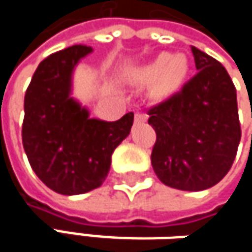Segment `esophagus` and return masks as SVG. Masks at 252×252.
Listing matches in <instances>:
<instances>
[{
	"label": "esophagus",
	"instance_id": "1",
	"mask_svg": "<svg viewBox=\"0 0 252 252\" xmlns=\"http://www.w3.org/2000/svg\"><path fill=\"white\" fill-rule=\"evenodd\" d=\"M135 124H141V123H146L147 121V115L146 114H141V112H135V118H134Z\"/></svg>",
	"mask_w": 252,
	"mask_h": 252
}]
</instances>
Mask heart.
<instances>
[{
  "mask_svg": "<svg viewBox=\"0 0 252 252\" xmlns=\"http://www.w3.org/2000/svg\"><path fill=\"white\" fill-rule=\"evenodd\" d=\"M189 73L188 58L182 54H159L153 61L137 71V80L143 84H152L158 96H169L184 84Z\"/></svg>",
  "mask_w": 252,
  "mask_h": 252,
  "instance_id": "b5f03b06",
  "label": "heart"
}]
</instances>
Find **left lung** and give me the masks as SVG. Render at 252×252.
<instances>
[{
    "instance_id": "left-lung-1",
    "label": "left lung",
    "mask_w": 252,
    "mask_h": 252,
    "mask_svg": "<svg viewBox=\"0 0 252 252\" xmlns=\"http://www.w3.org/2000/svg\"><path fill=\"white\" fill-rule=\"evenodd\" d=\"M198 73L149 111L156 131L152 166L168 187L203 191L223 179L241 140L236 89L225 67L191 48Z\"/></svg>"
}]
</instances>
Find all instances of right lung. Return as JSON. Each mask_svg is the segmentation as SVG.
Wrapping results in <instances>:
<instances>
[{
  "label": "right lung",
  "instance_id": "add662e5",
  "mask_svg": "<svg viewBox=\"0 0 252 252\" xmlns=\"http://www.w3.org/2000/svg\"><path fill=\"white\" fill-rule=\"evenodd\" d=\"M93 48L74 45L45 58L26 90L22 138L29 163L52 191L77 195L100 187L134 114L109 123L92 118L73 97V77Z\"/></svg>",
  "mask_w": 252,
  "mask_h": 252
}]
</instances>
